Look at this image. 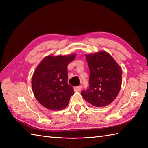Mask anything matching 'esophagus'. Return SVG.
Here are the masks:
<instances>
[{"instance_id": "esophagus-1", "label": "esophagus", "mask_w": 148, "mask_h": 148, "mask_svg": "<svg viewBox=\"0 0 148 148\" xmlns=\"http://www.w3.org/2000/svg\"><path fill=\"white\" fill-rule=\"evenodd\" d=\"M81 89H82V86H77V87H75V88H74V91H75V92L79 91H80V90H81Z\"/></svg>"}]
</instances>
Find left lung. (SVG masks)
<instances>
[{
    "instance_id": "8db88e82",
    "label": "left lung",
    "mask_w": 148,
    "mask_h": 148,
    "mask_svg": "<svg viewBox=\"0 0 148 148\" xmlns=\"http://www.w3.org/2000/svg\"><path fill=\"white\" fill-rule=\"evenodd\" d=\"M90 68V87L81 95L95 107L110 104L117 97L122 85V69L115 59L105 51L86 54Z\"/></svg>"
}]
</instances>
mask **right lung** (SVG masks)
Returning <instances> with one entry per match:
<instances>
[{
	"mask_svg": "<svg viewBox=\"0 0 148 148\" xmlns=\"http://www.w3.org/2000/svg\"><path fill=\"white\" fill-rule=\"evenodd\" d=\"M76 54L48 55L35 69L32 79L35 97L44 107L50 110H60L68 105L74 94L68 84V65Z\"/></svg>",
	"mask_w": 148,
	"mask_h": 148,
	"instance_id": "1",
	"label": "right lung"
}]
</instances>
